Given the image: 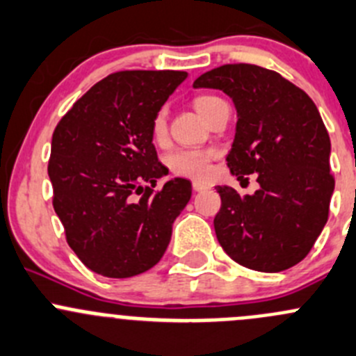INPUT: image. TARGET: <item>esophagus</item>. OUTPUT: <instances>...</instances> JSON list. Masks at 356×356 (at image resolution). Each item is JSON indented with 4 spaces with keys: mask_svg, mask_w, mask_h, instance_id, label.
Returning a JSON list of instances; mask_svg holds the SVG:
<instances>
[{
    "mask_svg": "<svg viewBox=\"0 0 356 356\" xmlns=\"http://www.w3.org/2000/svg\"><path fill=\"white\" fill-rule=\"evenodd\" d=\"M192 188L195 190V192H202V190H207L209 186L206 185V183H200V181H193L192 183Z\"/></svg>",
    "mask_w": 356,
    "mask_h": 356,
    "instance_id": "obj_1",
    "label": "esophagus"
}]
</instances>
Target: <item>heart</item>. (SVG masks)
Masks as SVG:
<instances>
[{"instance_id":"1","label":"heart","mask_w":356,"mask_h":356,"mask_svg":"<svg viewBox=\"0 0 356 356\" xmlns=\"http://www.w3.org/2000/svg\"><path fill=\"white\" fill-rule=\"evenodd\" d=\"M221 102L218 97L213 95H200L193 100L197 112L202 115L204 119L207 118L211 108L214 105ZM152 133L154 138L161 140L166 135V118H164V112H159L156 115L152 122ZM214 157L213 150H195V149H186V150H178V152L171 154L168 157V166L178 177H186V178H195V179H204L207 178L211 171V159Z\"/></svg>"}]
</instances>
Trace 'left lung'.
I'll list each match as a JSON object with an SVG mask.
<instances>
[{
	"label": "left lung",
	"instance_id": "1",
	"mask_svg": "<svg viewBox=\"0 0 356 356\" xmlns=\"http://www.w3.org/2000/svg\"><path fill=\"white\" fill-rule=\"evenodd\" d=\"M193 88L221 90L234 100L237 126L227 164L237 179L256 173L259 183L252 195L216 186L218 242L245 268L273 273L298 265L325 227L334 192L330 138L318 108L279 72L251 63L216 67Z\"/></svg>",
	"mask_w": 356,
	"mask_h": 356
}]
</instances>
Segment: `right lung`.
I'll use <instances>...</instances> for the list:
<instances>
[{"label": "right lung", "mask_w": 356, "mask_h": 356, "mask_svg": "<svg viewBox=\"0 0 356 356\" xmlns=\"http://www.w3.org/2000/svg\"><path fill=\"white\" fill-rule=\"evenodd\" d=\"M183 70H121L91 86L60 119L48 177L67 244L98 275L128 279L159 263L192 183L157 159L152 122ZM135 193L143 197L135 201Z\"/></svg>", "instance_id": "1"}]
</instances>
